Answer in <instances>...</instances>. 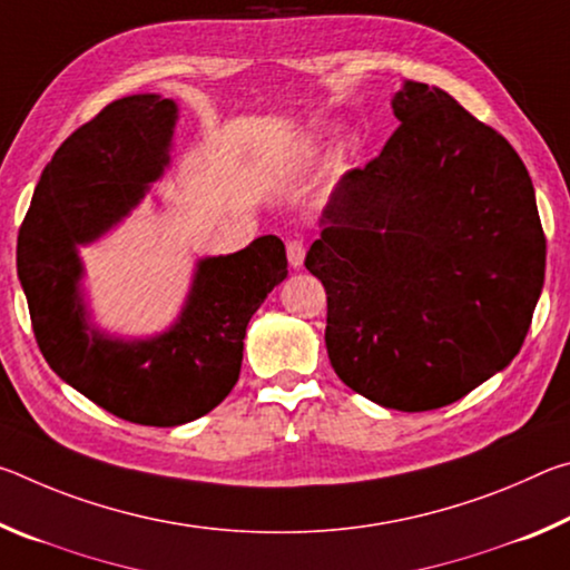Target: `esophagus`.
I'll list each match as a JSON object with an SVG mask.
<instances>
[{
	"label": "esophagus",
	"instance_id": "1",
	"mask_svg": "<svg viewBox=\"0 0 570 570\" xmlns=\"http://www.w3.org/2000/svg\"><path fill=\"white\" fill-rule=\"evenodd\" d=\"M304 254H306V246L302 238H288L286 240V256H288V264L294 268H298L304 264Z\"/></svg>",
	"mask_w": 570,
	"mask_h": 570
}]
</instances>
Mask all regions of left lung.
<instances>
[{"mask_svg":"<svg viewBox=\"0 0 570 570\" xmlns=\"http://www.w3.org/2000/svg\"><path fill=\"white\" fill-rule=\"evenodd\" d=\"M392 110L400 128L336 183L304 266L324 284L340 380L424 412L513 362L543 288L546 234L503 135L422 82Z\"/></svg>","mask_w":570,"mask_h":570,"instance_id":"obj_1","label":"left lung"}]
</instances>
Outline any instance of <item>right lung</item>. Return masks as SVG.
Here are the masks:
<instances>
[{"label":"right lung","mask_w":570,"mask_h":570,"mask_svg":"<svg viewBox=\"0 0 570 570\" xmlns=\"http://www.w3.org/2000/svg\"><path fill=\"white\" fill-rule=\"evenodd\" d=\"M173 125L176 102L158 95L105 105L55 150L17 238V274L47 364L115 417L150 428L198 420L228 397L248 320L286 278L282 238L262 236L198 264L168 334L125 344L85 324L75 244L98 238L138 204L168 163Z\"/></svg>","instance_id":"add662e5"}]
</instances>
